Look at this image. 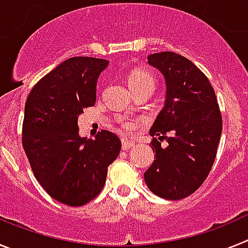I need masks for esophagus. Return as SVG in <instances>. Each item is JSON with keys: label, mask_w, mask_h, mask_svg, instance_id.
I'll use <instances>...</instances> for the list:
<instances>
[{"label": "esophagus", "mask_w": 248, "mask_h": 248, "mask_svg": "<svg viewBox=\"0 0 248 248\" xmlns=\"http://www.w3.org/2000/svg\"><path fill=\"white\" fill-rule=\"evenodd\" d=\"M134 141H130L128 139H122V149L123 150H128V149L133 148L134 146Z\"/></svg>", "instance_id": "esophagus-1"}]
</instances>
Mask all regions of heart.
Returning <instances> with one entry per match:
<instances>
[{
	"mask_svg": "<svg viewBox=\"0 0 248 248\" xmlns=\"http://www.w3.org/2000/svg\"><path fill=\"white\" fill-rule=\"evenodd\" d=\"M128 83L131 89L138 88V87H143V85H154V78L148 72L139 69V71H134L129 74ZM120 125H122V129L125 133H130L133 130V125L128 122L120 120Z\"/></svg>",
	"mask_w": 248,
	"mask_h": 248,
	"instance_id": "heart-1",
	"label": "heart"
}]
</instances>
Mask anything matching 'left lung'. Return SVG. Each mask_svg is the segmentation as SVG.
<instances>
[{"mask_svg": "<svg viewBox=\"0 0 248 248\" xmlns=\"http://www.w3.org/2000/svg\"><path fill=\"white\" fill-rule=\"evenodd\" d=\"M148 63L166 82L165 105L150 129L154 163L144 172L151 192L181 200L202 185L214 165L222 117L207 77L191 61L174 52L150 54Z\"/></svg>", "mask_w": 248, "mask_h": 248, "instance_id": "1", "label": "left lung"}]
</instances>
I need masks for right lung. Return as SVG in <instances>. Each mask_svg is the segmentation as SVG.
<instances>
[{
	"mask_svg": "<svg viewBox=\"0 0 248 248\" xmlns=\"http://www.w3.org/2000/svg\"><path fill=\"white\" fill-rule=\"evenodd\" d=\"M107 59L73 57L46 74L25 105L22 144L34 177L49 196L68 206L93 200L122 141L108 130L95 139L79 137L78 117L93 107L97 80Z\"/></svg>",
	"mask_w": 248,
	"mask_h": 248,
	"instance_id": "1",
	"label": "right lung"
}]
</instances>
